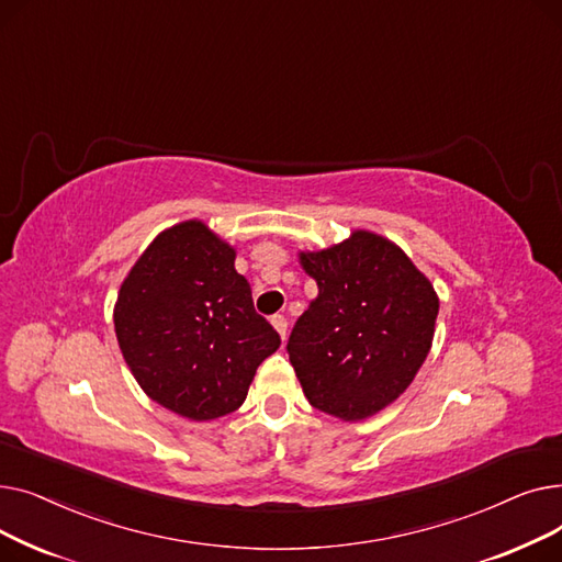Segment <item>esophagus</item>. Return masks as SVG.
<instances>
[{
	"label": "esophagus",
	"mask_w": 562,
	"mask_h": 562,
	"mask_svg": "<svg viewBox=\"0 0 562 562\" xmlns=\"http://www.w3.org/2000/svg\"><path fill=\"white\" fill-rule=\"evenodd\" d=\"M271 326L278 330V335L284 339L286 337V318L282 314H276L271 316Z\"/></svg>",
	"instance_id": "obj_1"
}]
</instances>
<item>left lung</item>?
<instances>
[{
    "label": "left lung",
    "instance_id": "obj_1",
    "mask_svg": "<svg viewBox=\"0 0 562 562\" xmlns=\"http://www.w3.org/2000/svg\"><path fill=\"white\" fill-rule=\"evenodd\" d=\"M318 296L296 321L286 350L316 409L362 422L415 380L435 337L437 291L387 236L352 229L348 239L301 250Z\"/></svg>",
    "mask_w": 562,
    "mask_h": 562
}]
</instances>
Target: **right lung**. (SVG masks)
Listing matches in <instances>:
<instances>
[{"label":"right lung","instance_id":"right-lung-1","mask_svg":"<svg viewBox=\"0 0 562 562\" xmlns=\"http://www.w3.org/2000/svg\"><path fill=\"white\" fill-rule=\"evenodd\" d=\"M236 248L191 218L159 232L117 291L123 358L155 403L191 422L239 409L280 335L252 307Z\"/></svg>","mask_w":562,"mask_h":562}]
</instances>
